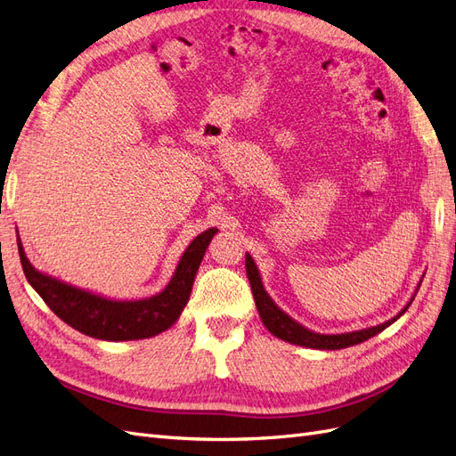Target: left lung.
Returning <instances> with one entry per match:
<instances>
[{
	"instance_id": "obj_1",
	"label": "left lung",
	"mask_w": 456,
	"mask_h": 456,
	"mask_svg": "<svg viewBox=\"0 0 456 456\" xmlns=\"http://www.w3.org/2000/svg\"><path fill=\"white\" fill-rule=\"evenodd\" d=\"M245 268H247V278L251 281V289H253V297H255V305L258 310V315L265 327L270 330L273 337H278L289 344H297V346H305V348H314V350H342L348 346H355V344L365 342L370 337H375L386 327H390L394 322H397L402 317L407 308L411 306V302L415 300V295L419 291V287L422 283L417 285L415 295L411 297V300L403 306V310L399 312L397 315H394L392 320L384 322L380 325L375 327H367V329H360V330H352V333H338V335H323V333H315V330L305 327L302 323H298L297 320H293L291 315L285 314L278 305H275L273 298L266 293L265 283H262L260 272L255 265V260L249 253H245Z\"/></svg>"
}]
</instances>
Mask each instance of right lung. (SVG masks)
Returning a JSON list of instances; mask_svg holds the SVG:
<instances>
[{
	"instance_id": "obj_1",
	"label": "right lung",
	"mask_w": 456,
	"mask_h": 456,
	"mask_svg": "<svg viewBox=\"0 0 456 456\" xmlns=\"http://www.w3.org/2000/svg\"><path fill=\"white\" fill-rule=\"evenodd\" d=\"M216 232V228H209L194 238L163 291L141 300L108 298L53 278L30 265L19 233L17 245L26 280L64 323L87 337L118 342L156 337L181 317L190 300L198 268Z\"/></svg>"
}]
</instances>
